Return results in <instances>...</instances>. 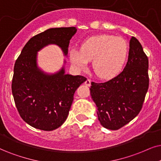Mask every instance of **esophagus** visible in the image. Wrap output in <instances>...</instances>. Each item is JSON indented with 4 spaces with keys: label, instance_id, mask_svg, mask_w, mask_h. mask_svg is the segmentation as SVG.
<instances>
[{
    "label": "esophagus",
    "instance_id": "34e87169",
    "mask_svg": "<svg viewBox=\"0 0 161 161\" xmlns=\"http://www.w3.org/2000/svg\"><path fill=\"white\" fill-rule=\"evenodd\" d=\"M85 85H86V86L90 87L91 85V79H87L86 80H85Z\"/></svg>",
    "mask_w": 161,
    "mask_h": 161
}]
</instances>
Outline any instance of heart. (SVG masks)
I'll list each match as a JSON object with an SVG mask.
<instances>
[{
    "instance_id": "b5f03b06",
    "label": "heart",
    "mask_w": 161,
    "mask_h": 161,
    "mask_svg": "<svg viewBox=\"0 0 161 161\" xmlns=\"http://www.w3.org/2000/svg\"><path fill=\"white\" fill-rule=\"evenodd\" d=\"M129 47L124 38L102 35L85 41L81 50L70 49L69 58L74 68L84 70L93 60V68L99 78L114 76L123 68L128 56Z\"/></svg>"
}]
</instances>
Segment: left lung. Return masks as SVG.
Masks as SVG:
<instances>
[{
  "label": "left lung",
  "instance_id": "1",
  "mask_svg": "<svg viewBox=\"0 0 161 161\" xmlns=\"http://www.w3.org/2000/svg\"><path fill=\"white\" fill-rule=\"evenodd\" d=\"M148 57L143 47L131 37L123 70L108 82L91 83V98L103 127L117 130L139 114L148 88Z\"/></svg>",
  "mask_w": 161,
  "mask_h": 161
}]
</instances>
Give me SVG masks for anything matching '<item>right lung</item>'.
Returning <instances> with one entry per match:
<instances>
[{
    "label": "right lung",
    "mask_w": 161,
    "mask_h": 161,
    "mask_svg": "<svg viewBox=\"0 0 161 161\" xmlns=\"http://www.w3.org/2000/svg\"><path fill=\"white\" fill-rule=\"evenodd\" d=\"M77 29L50 28L28 41L14 67L12 92L19 114L32 127L53 131L66 120L76 90L86 78L65 74L66 61L55 73L38 65V52L55 44L68 57V47Z\"/></svg>",
    "instance_id": "obj_1"
}]
</instances>
